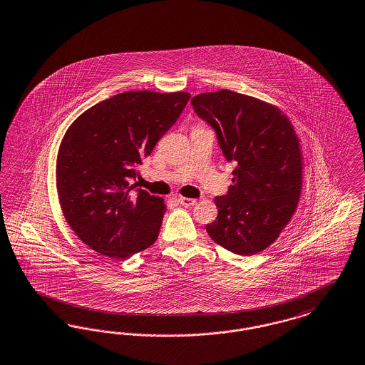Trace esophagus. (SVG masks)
I'll return each instance as SVG.
<instances>
[{
  "mask_svg": "<svg viewBox=\"0 0 365 365\" xmlns=\"http://www.w3.org/2000/svg\"><path fill=\"white\" fill-rule=\"evenodd\" d=\"M179 202H180V205H183V206H192V205H195L197 200H194V198H186V197H180V198H179Z\"/></svg>",
  "mask_w": 365,
  "mask_h": 365,
  "instance_id": "34e87169",
  "label": "esophagus"
}]
</instances>
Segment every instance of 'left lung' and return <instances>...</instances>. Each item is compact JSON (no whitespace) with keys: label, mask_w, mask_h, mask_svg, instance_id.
Masks as SVG:
<instances>
[{"label":"left lung","mask_w":365,"mask_h":365,"mask_svg":"<svg viewBox=\"0 0 365 365\" xmlns=\"http://www.w3.org/2000/svg\"><path fill=\"white\" fill-rule=\"evenodd\" d=\"M191 104L216 131L225 159L236 163L206 231L231 252L258 254L276 242L299 204L303 158L293 125L276 106L228 89L197 95Z\"/></svg>","instance_id":"1"}]
</instances>
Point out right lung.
<instances>
[{"mask_svg":"<svg viewBox=\"0 0 365 365\" xmlns=\"http://www.w3.org/2000/svg\"><path fill=\"white\" fill-rule=\"evenodd\" d=\"M189 92L129 91L95 104L65 133L57 158L62 213L96 252L125 259L152 246L164 200L131 179L189 102Z\"/></svg>","mask_w":365,"mask_h":365,"instance_id":"right-lung-1","label":"right lung"}]
</instances>
